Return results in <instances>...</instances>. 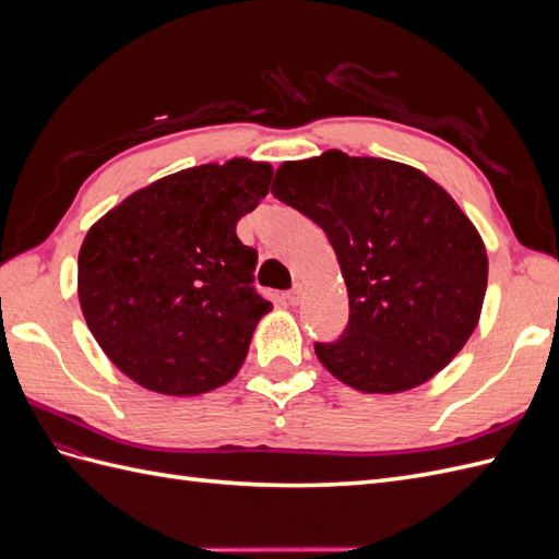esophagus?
I'll list each match as a JSON object with an SVG mask.
<instances>
[{
	"instance_id": "esophagus-1",
	"label": "esophagus",
	"mask_w": 559,
	"mask_h": 559,
	"mask_svg": "<svg viewBox=\"0 0 559 559\" xmlns=\"http://www.w3.org/2000/svg\"><path fill=\"white\" fill-rule=\"evenodd\" d=\"M300 296H302V286H300V284H296L292 292H286V302H289V306H298V302H300Z\"/></svg>"
}]
</instances>
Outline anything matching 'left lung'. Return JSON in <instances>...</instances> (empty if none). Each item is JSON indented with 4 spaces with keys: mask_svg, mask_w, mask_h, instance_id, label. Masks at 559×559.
Wrapping results in <instances>:
<instances>
[{
    "mask_svg": "<svg viewBox=\"0 0 559 559\" xmlns=\"http://www.w3.org/2000/svg\"><path fill=\"white\" fill-rule=\"evenodd\" d=\"M273 195L326 233L343 270L349 324L314 345L333 378L399 394L460 354L480 319L487 251L443 186L411 165L331 148L282 163Z\"/></svg>",
    "mask_w": 559,
    "mask_h": 559,
    "instance_id": "obj_1",
    "label": "left lung"
}]
</instances>
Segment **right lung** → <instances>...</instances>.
Returning <instances> with one entry per match:
<instances>
[{"mask_svg":"<svg viewBox=\"0 0 559 559\" xmlns=\"http://www.w3.org/2000/svg\"><path fill=\"white\" fill-rule=\"evenodd\" d=\"M273 165L233 158L163 177L109 210L79 251V302L118 370L158 394L195 396L238 373L273 310L253 289L257 249L235 226Z\"/></svg>","mask_w":559,"mask_h":559,"instance_id":"right-lung-1","label":"right lung"}]
</instances>
